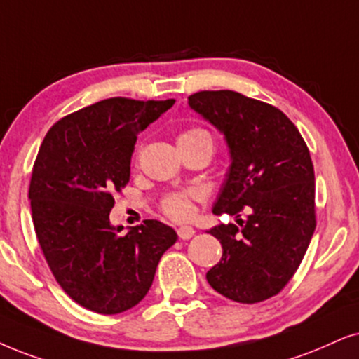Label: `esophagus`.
Wrapping results in <instances>:
<instances>
[{"mask_svg": "<svg viewBox=\"0 0 359 359\" xmlns=\"http://www.w3.org/2000/svg\"><path fill=\"white\" fill-rule=\"evenodd\" d=\"M194 233H195V230L189 225H182V226H179V229H177V235H179V238H182V240L192 238Z\"/></svg>", "mask_w": 359, "mask_h": 359, "instance_id": "esophagus-1", "label": "esophagus"}]
</instances>
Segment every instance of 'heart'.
I'll return each mask as SVG.
<instances>
[{
  "label": "heart",
  "instance_id": "1",
  "mask_svg": "<svg viewBox=\"0 0 359 359\" xmlns=\"http://www.w3.org/2000/svg\"><path fill=\"white\" fill-rule=\"evenodd\" d=\"M184 142H207L213 147V137L212 134L208 133L207 129H202V127H190V129L184 130L182 134L179 135V144ZM202 192L197 189L190 190H180V192H174L165 195L164 201H162L161 207L162 212L165 213L167 217H170L172 220H187L194 215V202L201 201Z\"/></svg>",
  "mask_w": 359,
  "mask_h": 359
}]
</instances>
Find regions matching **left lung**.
Here are the masks:
<instances>
[{"instance_id":"left-lung-1","label":"left lung","mask_w":359,"mask_h":359,"mask_svg":"<svg viewBox=\"0 0 359 359\" xmlns=\"http://www.w3.org/2000/svg\"><path fill=\"white\" fill-rule=\"evenodd\" d=\"M189 106L225 135L230 151L213 213L248 212L240 226L208 230L224 253L207 281L238 303L275 297L300 266L316 226L310 151L280 109L235 90H201Z\"/></svg>"}]
</instances>
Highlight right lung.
<instances>
[{
    "instance_id": "add662e5",
    "label": "right lung",
    "mask_w": 359,
    "mask_h": 359,
    "mask_svg": "<svg viewBox=\"0 0 359 359\" xmlns=\"http://www.w3.org/2000/svg\"><path fill=\"white\" fill-rule=\"evenodd\" d=\"M174 102L104 99L57 121L39 147L29 184L36 237L61 288L90 311L137 305L177 240L158 220L126 235L109 220L112 194L129 182L137 134Z\"/></svg>"
}]
</instances>
